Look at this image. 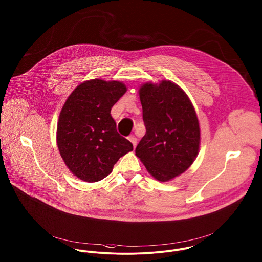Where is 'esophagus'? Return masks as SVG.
I'll return each instance as SVG.
<instances>
[{
	"label": "esophagus",
	"mask_w": 262,
	"mask_h": 262,
	"mask_svg": "<svg viewBox=\"0 0 262 262\" xmlns=\"http://www.w3.org/2000/svg\"><path fill=\"white\" fill-rule=\"evenodd\" d=\"M129 141L132 143V145H133V147L135 148L136 147V145H137V138L135 137V136H133V135H131L129 138Z\"/></svg>",
	"instance_id": "obj_1"
}]
</instances>
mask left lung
I'll list each match as a JSON object with an SVG mask.
<instances>
[{"label": "left lung", "instance_id": "1", "mask_svg": "<svg viewBox=\"0 0 262 262\" xmlns=\"http://www.w3.org/2000/svg\"><path fill=\"white\" fill-rule=\"evenodd\" d=\"M146 134L135 153L148 173L168 182L186 172L199 154L201 130L187 93L171 80L139 88Z\"/></svg>", "mask_w": 262, "mask_h": 262}]
</instances>
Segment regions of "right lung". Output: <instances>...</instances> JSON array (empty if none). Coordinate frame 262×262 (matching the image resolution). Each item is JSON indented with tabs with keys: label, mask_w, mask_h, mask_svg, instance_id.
<instances>
[{
	"label": "right lung",
	"mask_w": 262,
	"mask_h": 262,
	"mask_svg": "<svg viewBox=\"0 0 262 262\" xmlns=\"http://www.w3.org/2000/svg\"><path fill=\"white\" fill-rule=\"evenodd\" d=\"M127 91L121 81L90 79L75 88L59 113L56 144L70 172L94 183L107 177L133 145L116 130L110 111Z\"/></svg>",
	"instance_id": "right-lung-1"
}]
</instances>
